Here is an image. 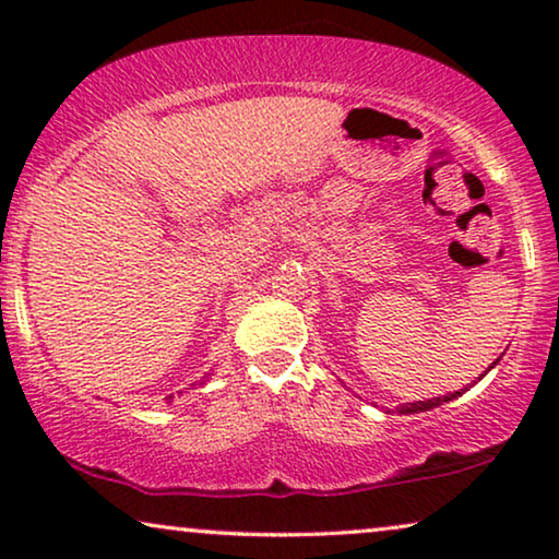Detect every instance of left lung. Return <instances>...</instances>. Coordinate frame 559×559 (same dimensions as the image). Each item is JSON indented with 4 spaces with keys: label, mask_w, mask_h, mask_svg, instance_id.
<instances>
[{
    "label": "left lung",
    "mask_w": 559,
    "mask_h": 559,
    "mask_svg": "<svg viewBox=\"0 0 559 559\" xmlns=\"http://www.w3.org/2000/svg\"><path fill=\"white\" fill-rule=\"evenodd\" d=\"M501 358V356H499ZM499 358H496V361L488 366V371L493 369L496 364H499ZM480 377H484V373H480ZM478 377V379H480ZM463 392H453V394H442V396H435V400H427V402H407V404H402L400 407V415H417V412H427V409H435V407H440V404H445V402H453L455 396H461Z\"/></svg>",
    "instance_id": "1"
}]
</instances>
